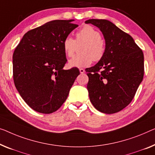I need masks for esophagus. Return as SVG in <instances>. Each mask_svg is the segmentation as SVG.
I'll return each instance as SVG.
<instances>
[{"mask_svg":"<svg viewBox=\"0 0 155 155\" xmlns=\"http://www.w3.org/2000/svg\"><path fill=\"white\" fill-rule=\"evenodd\" d=\"M79 71H80V73H81V74H84V73H85V70H84V69H83V68L79 69Z\"/></svg>","mask_w":155,"mask_h":155,"instance_id":"obj_1","label":"esophagus"}]
</instances>
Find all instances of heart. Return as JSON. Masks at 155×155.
<instances>
[{"label": "heart", "mask_w": 155, "mask_h": 155, "mask_svg": "<svg viewBox=\"0 0 155 155\" xmlns=\"http://www.w3.org/2000/svg\"><path fill=\"white\" fill-rule=\"evenodd\" d=\"M84 42L82 46L81 54L76 55L68 62L72 68H85L89 66L92 61H101L105 54L106 45L100 32L91 26L86 25L76 33V40L68 36L64 39L63 47L64 51L69 57L74 54L77 43Z\"/></svg>", "instance_id": "1"}]
</instances>
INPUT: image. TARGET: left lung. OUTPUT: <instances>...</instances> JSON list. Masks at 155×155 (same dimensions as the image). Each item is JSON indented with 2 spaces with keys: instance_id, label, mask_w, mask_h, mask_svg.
I'll return each instance as SVG.
<instances>
[{
  "instance_id": "8db88e82",
  "label": "left lung",
  "mask_w": 155,
  "mask_h": 155,
  "mask_svg": "<svg viewBox=\"0 0 155 155\" xmlns=\"http://www.w3.org/2000/svg\"><path fill=\"white\" fill-rule=\"evenodd\" d=\"M102 32L106 51L102 59L85 69L87 88L94 107L104 114L120 111L130 104L143 78L144 55L129 34L106 19H89Z\"/></svg>"
}]
</instances>
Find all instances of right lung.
I'll use <instances>...</instances> for the list:
<instances>
[{
    "mask_svg": "<svg viewBox=\"0 0 155 155\" xmlns=\"http://www.w3.org/2000/svg\"><path fill=\"white\" fill-rule=\"evenodd\" d=\"M73 19L54 20L24 35L13 54V79L23 100L34 110L55 112L68 98L80 71L64 70L63 41L78 26Z\"/></svg>",
    "mask_w": 155,
    "mask_h": 155,
    "instance_id": "1",
    "label": "right lung"
}]
</instances>
